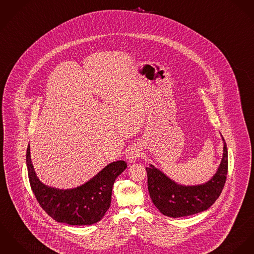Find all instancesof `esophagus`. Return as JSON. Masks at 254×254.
<instances>
[{"label":"esophagus","mask_w":254,"mask_h":254,"mask_svg":"<svg viewBox=\"0 0 254 254\" xmlns=\"http://www.w3.org/2000/svg\"><path fill=\"white\" fill-rule=\"evenodd\" d=\"M140 156L139 149L136 146L130 147L126 152V159L129 162H135Z\"/></svg>","instance_id":"34e87169"}]
</instances>
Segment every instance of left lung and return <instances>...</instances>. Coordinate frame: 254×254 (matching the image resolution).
Listing matches in <instances>:
<instances>
[{"mask_svg":"<svg viewBox=\"0 0 254 254\" xmlns=\"http://www.w3.org/2000/svg\"><path fill=\"white\" fill-rule=\"evenodd\" d=\"M223 142V158L218 171L205 185H177L152 165L145 169L150 198L164 215L174 218L192 215L208 209L217 200L228 173V151L224 138Z\"/></svg>","mask_w":254,"mask_h":254,"instance_id":"8db88e82","label":"left lung"}]
</instances>
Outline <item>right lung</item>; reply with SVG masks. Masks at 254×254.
Returning <instances> with one entry per match:
<instances>
[{"label":"right lung","instance_id":"right-lung-1","mask_svg":"<svg viewBox=\"0 0 254 254\" xmlns=\"http://www.w3.org/2000/svg\"><path fill=\"white\" fill-rule=\"evenodd\" d=\"M26 163L30 185L40 206L54 220L69 225H91L100 221L111 206L116 178L127 168L126 162H113L85 185L59 190L43 185L37 178L31 161L30 145Z\"/></svg>","mask_w":254,"mask_h":254}]
</instances>
